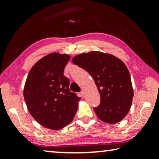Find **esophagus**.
I'll return each mask as SVG.
<instances>
[{
  "instance_id": "obj_1",
  "label": "esophagus",
  "mask_w": 159,
  "mask_h": 159,
  "mask_svg": "<svg viewBox=\"0 0 159 159\" xmlns=\"http://www.w3.org/2000/svg\"><path fill=\"white\" fill-rule=\"evenodd\" d=\"M80 96H81L82 98H84L85 97V91H84V90H82L81 91H80Z\"/></svg>"
}]
</instances>
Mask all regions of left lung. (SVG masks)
<instances>
[{
    "label": "left lung",
    "mask_w": 159,
    "mask_h": 159,
    "mask_svg": "<svg viewBox=\"0 0 159 159\" xmlns=\"http://www.w3.org/2000/svg\"><path fill=\"white\" fill-rule=\"evenodd\" d=\"M72 62L87 70L96 84L100 102L93 109L99 119L112 125L124 119L134 95L129 72L124 63L100 52L77 55Z\"/></svg>",
    "instance_id": "8db88e82"
}]
</instances>
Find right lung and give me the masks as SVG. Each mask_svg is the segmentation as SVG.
<instances>
[{"label": "right lung", "instance_id": "right-lung-1", "mask_svg": "<svg viewBox=\"0 0 159 159\" xmlns=\"http://www.w3.org/2000/svg\"><path fill=\"white\" fill-rule=\"evenodd\" d=\"M70 59L67 54H48L37 61L27 75L24 98L34 119L50 129H61L71 122L80 98L69 90L64 75Z\"/></svg>", "mask_w": 159, "mask_h": 159}]
</instances>
